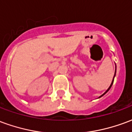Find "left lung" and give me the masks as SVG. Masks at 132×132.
I'll use <instances>...</instances> for the list:
<instances>
[{
  "label": "left lung",
  "mask_w": 132,
  "mask_h": 132,
  "mask_svg": "<svg viewBox=\"0 0 132 132\" xmlns=\"http://www.w3.org/2000/svg\"><path fill=\"white\" fill-rule=\"evenodd\" d=\"M115 75H116V64H115V72H114V75L113 79H112V83H111L110 86V87H109V88H108V90H106V91H105V93H103V94L102 95H100V97H98V98H100V97H102V96H103V95H104L106 94V93H108V92L109 91V90H110V89L111 88V87H112V84H113V82H114V77H115Z\"/></svg>",
  "instance_id": "1"
}]
</instances>
